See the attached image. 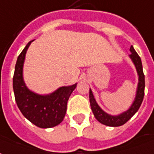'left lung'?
<instances>
[{"mask_svg": "<svg viewBox=\"0 0 154 154\" xmlns=\"http://www.w3.org/2000/svg\"><path fill=\"white\" fill-rule=\"evenodd\" d=\"M131 54L130 55L131 59L133 61V63L135 66L137 73L139 75V83L137 87L136 96L134 98V101L131 106L126 112H124L122 114L117 116H112L107 114L105 112H103L101 109V107L97 105V102L94 97V94L92 93V90L89 89V101H90L91 109L94 112L95 118L102 124L107 125V126H121L122 125L130 120L133 116L137 112V111L140 107V105L143 102V96H144V87H145V81H144V75L143 72V66L140 56L138 55L135 50L131 46L130 48Z\"/></svg>", "mask_w": 154, "mask_h": 154, "instance_id": "obj_1", "label": "left lung"}]
</instances>
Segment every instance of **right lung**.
I'll use <instances>...</instances> for the list:
<instances>
[{
  "label": "right lung",
  "mask_w": 154,
  "mask_h": 154,
  "mask_svg": "<svg viewBox=\"0 0 154 154\" xmlns=\"http://www.w3.org/2000/svg\"><path fill=\"white\" fill-rule=\"evenodd\" d=\"M32 41H30L18 57L14 77L13 89L17 106L24 117L40 128H51L63 121L70 94L76 84L64 86L48 95H39L27 88L23 79V66L25 54Z\"/></svg>",
  "instance_id": "add662e5"
}]
</instances>
